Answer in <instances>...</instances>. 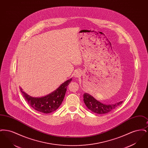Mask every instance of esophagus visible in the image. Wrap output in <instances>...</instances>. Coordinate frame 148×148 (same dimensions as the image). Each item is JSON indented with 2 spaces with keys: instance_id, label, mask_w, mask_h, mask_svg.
<instances>
[{
  "instance_id": "esophagus-1",
  "label": "esophagus",
  "mask_w": 148,
  "mask_h": 148,
  "mask_svg": "<svg viewBox=\"0 0 148 148\" xmlns=\"http://www.w3.org/2000/svg\"><path fill=\"white\" fill-rule=\"evenodd\" d=\"M80 73L79 72V71H75V73H74V77H80Z\"/></svg>"
}]
</instances>
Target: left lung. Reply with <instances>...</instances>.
Masks as SVG:
<instances>
[{"label": "left lung", "mask_w": 148, "mask_h": 148, "mask_svg": "<svg viewBox=\"0 0 148 148\" xmlns=\"http://www.w3.org/2000/svg\"><path fill=\"white\" fill-rule=\"evenodd\" d=\"M83 98L84 103L87 108L92 112L99 114H106L110 112L117 106L121 105V104L123 102L122 101L116 104L106 105L101 103L95 99L94 98L92 95L86 92L84 94Z\"/></svg>", "instance_id": "1"}]
</instances>
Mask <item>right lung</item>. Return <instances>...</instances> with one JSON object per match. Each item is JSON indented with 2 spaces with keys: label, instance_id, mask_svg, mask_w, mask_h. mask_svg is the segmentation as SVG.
Instances as JSON below:
<instances>
[{
  "label": "right lung",
  "instance_id": "obj_1",
  "mask_svg": "<svg viewBox=\"0 0 148 148\" xmlns=\"http://www.w3.org/2000/svg\"><path fill=\"white\" fill-rule=\"evenodd\" d=\"M71 79L68 80L56 89L49 95L41 98H34L29 96L25 92H21L27 102L34 109L41 113H51L56 111L63 101L68 85L71 83Z\"/></svg>",
  "mask_w": 148,
  "mask_h": 148
}]
</instances>
